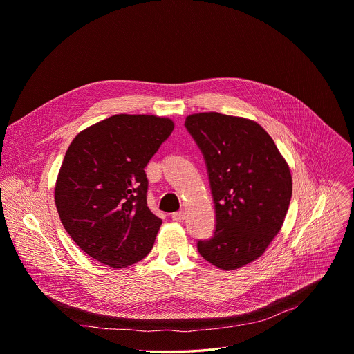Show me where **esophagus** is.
Wrapping results in <instances>:
<instances>
[{"label": "esophagus", "instance_id": "1", "mask_svg": "<svg viewBox=\"0 0 354 354\" xmlns=\"http://www.w3.org/2000/svg\"><path fill=\"white\" fill-rule=\"evenodd\" d=\"M172 220H175V221H183L185 220V212L183 210H180V212H175V213H172Z\"/></svg>", "mask_w": 354, "mask_h": 354}]
</instances>
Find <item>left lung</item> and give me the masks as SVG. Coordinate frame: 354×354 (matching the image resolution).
I'll return each mask as SVG.
<instances>
[{
	"mask_svg": "<svg viewBox=\"0 0 354 354\" xmlns=\"http://www.w3.org/2000/svg\"><path fill=\"white\" fill-rule=\"evenodd\" d=\"M185 127L203 152L216 209V230L198 250L214 267L232 271L261 257L279 233L292 196L286 160L252 120L196 113Z\"/></svg>",
	"mask_w": 354,
	"mask_h": 354,
	"instance_id": "obj_1",
	"label": "left lung"
}]
</instances>
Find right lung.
<instances>
[{"label":"right lung","instance_id":"right-lung-1","mask_svg":"<svg viewBox=\"0 0 354 354\" xmlns=\"http://www.w3.org/2000/svg\"><path fill=\"white\" fill-rule=\"evenodd\" d=\"M174 127L168 117L115 114L73 138L55 205L63 227L91 259L125 268L151 251L162 220L147 206L144 168Z\"/></svg>","mask_w":354,"mask_h":354}]
</instances>
